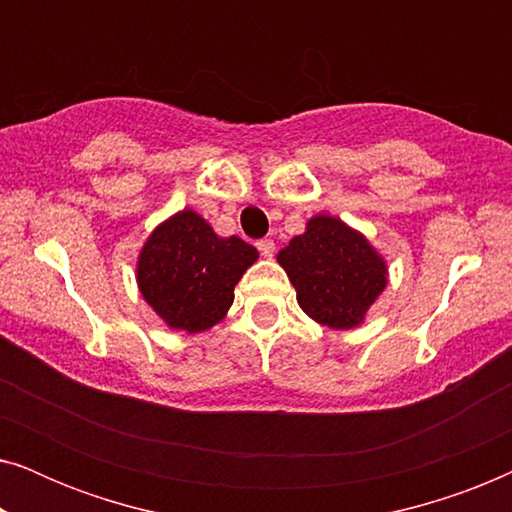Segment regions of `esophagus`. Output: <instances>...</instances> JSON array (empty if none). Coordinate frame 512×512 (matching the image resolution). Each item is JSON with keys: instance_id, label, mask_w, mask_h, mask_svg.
I'll use <instances>...</instances> for the list:
<instances>
[{"instance_id": "obj_1", "label": "esophagus", "mask_w": 512, "mask_h": 512, "mask_svg": "<svg viewBox=\"0 0 512 512\" xmlns=\"http://www.w3.org/2000/svg\"><path fill=\"white\" fill-rule=\"evenodd\" d=\"M256 247H258V251H261V256H265V258H270L272 254H275V240H270V237L258 240Z\"/></svg>"}]
</instances>
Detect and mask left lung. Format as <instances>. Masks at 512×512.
Segmentation results:
<instances>
[{"label": "left lung", "mask_w": 512, "mask_h": 512, "mask_svg": "<svg viewBox=\"0 0 512 512\" xmlns=\"http://www.w3.org/2000/svg\"><path fill=\"white\" fill-rule=\"evenodd\" d=\"M277 261L307 317L335 331L359 326L387 286V265L366 237L333 216H314Z\"/></svg>", "instance_id": "1"}]
</instances>
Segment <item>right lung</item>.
Wrapping results in <instances>:
<instances>
[{"label": "right lung", "mask_w": 512, "mask_h": 512, "mask_svg": "<svg viewBox=\"0 0 512 512\" xmlns=\"http://www.w3.org/2000/svg\"><path fill=\"white\" fill-rule=\"evenodd\" d=\"M258 258L240 237H219L191 209L153 230L137 263L146 303L170 328L200 333L226 317L235 284Z\"/></svg>", "instance_id": "1"}]
</instances>
